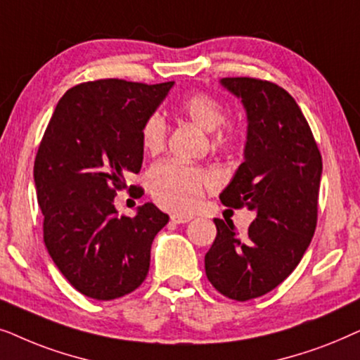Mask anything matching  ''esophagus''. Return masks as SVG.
<instances>
[{"label":"esophagus","instance_id":"obj_1","mask_svg":"<svg viewBox=\"0 0 360 360\" xmlns=\"http://www.w3.org/2000/svg\"><path fill=\"white\" fill-rule=\"evenodd\" d=\"M171 220L174 224H188L189 220H193V217H191V215H177V214H174V215H171Z\"/></svg>","mask_w":360,"mask_h":360}]
</instances>
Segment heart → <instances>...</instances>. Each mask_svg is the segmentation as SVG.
<instances>
[{
  "mask_svg": "<svg viewBox=\"0 0 360 360\" xmlns=\"http://www.w3.org/2000/svg\"><path fill=\"white\" fill-rule=\"evenodd\" d=\"M177 112L202 128L214 131L217 143H229L236 136V127L225 122L224 105L214 95L194 92L177 102ZM166 123L160 115H151L141 127V145L148 153H158L166 143ZM153 198L161 207L177 214L191 212L200 200L204 189L212 186L214 177L200 167L162 161L153 166L148 176Z\"/></svg>",
  "mask_w": 360,
  "mask_h": 360,
  "instance_id": "1",
  "label": "heart"
}]
</instances>
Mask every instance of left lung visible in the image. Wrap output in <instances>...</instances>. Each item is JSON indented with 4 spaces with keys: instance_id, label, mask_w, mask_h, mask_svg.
I'll list each match as a JSON object with an SVG mask.
<instances>
[{
    "instance_id": "left-lung-1",
    "label": "left lung",
    "mask_w": 360,
    "mask_h": 360,
    "mask_svg": "<svg viewBox=\"0 0 360 360\" xmlns=\"http://www.w3.org/2000/svg\"><path fill=\"white\" fill-rule=\"evenodd\" d=\"M247 110L245 161L219 195L224 205L255 210L243 237L229 219H214L217 236L205 253V275L236 301L266 295L291 275L318 222L323 172L319 148L295 98L253 77H225Z\"/></svg>"
}]
</instances>
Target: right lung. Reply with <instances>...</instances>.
I'll use <instances>...</instances> for the list:
<instances>
[{
    "mask_svg": "<svg viewBox=\"0 0 360 360\" xmlns=\"http://www.w3.org/2000/svg\"><path fill=\"white\" fill-rule=\"evenodd\" d=\"M174 82L100 79L67 90L34 161L47 252L67 281L89 298L131 293L150 270L151 243L167 224L155 204L120 217L115 195L143 162L141 127ZM133 195L141 198L143 189ZM128 189V191H130Z\"/></svg>",
    "mask_w": 360,
    "mask_h": 360,
    "instance_id": "obj_1",
    "label": "right lung"
}]
</instances>
